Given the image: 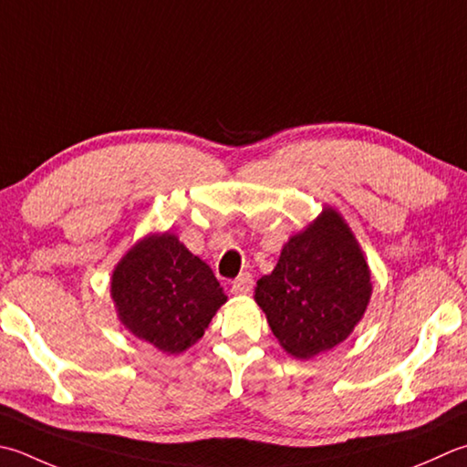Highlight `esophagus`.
Masks as SVG:
<instances>
[{"label":"esophagus","instance_id":"34e87169","mask_svg":"<svg viewBox=\"0 0 467 467\" xmlns=\"http://www.w3.org/2000/svg\"><path fill=\"white\" fill-rule=\"evenodd\" d=\"M253 285H254V281H253L251 273H241V275L233 281L231 291L234 296H246L253 289Z\"/></svg>","mask_w":467,"mask_h":467}]
</instances>
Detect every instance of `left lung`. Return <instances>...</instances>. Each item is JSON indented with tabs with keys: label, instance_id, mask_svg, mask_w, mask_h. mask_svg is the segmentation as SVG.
Segmentation results:
<instances>
[{
	"label": "left lung",
	"instance_id": "8db88e82",
	"mask_svg": "<svg viewBox=\"0 0 467 467\" xmlns=\"http://www.w3.org/2000/svg\"><path fill=\"white\" fill-rule=\"evenodd\" d=\"M370 267L348 223L332 206L289 236L279 261L254 287L281 348L314 358L344 342L370 304Z\"/></svg>",
	"mask_w": 467,
	"mask_h": 467
}]
</instances>
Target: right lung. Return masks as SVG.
Instances as JSON below:
<instances>
[{
	"label": "right lung",
	"instance_id": "obj_1",
	"mask_svg": "<svg viewBox=\"0 0 467 467\" xmlns=\"http://www.w3.org/2000/svg\"><path fill=\"white\" fill-rule=\"evenodd\" d=\"M111 299L125 330L163 354L196 344L226 304L213 269L173 233H151L123 254L111 275Z\"/></svg>",
	"mask_w": 467,
	"mask_h": 467
}]
</instances>
